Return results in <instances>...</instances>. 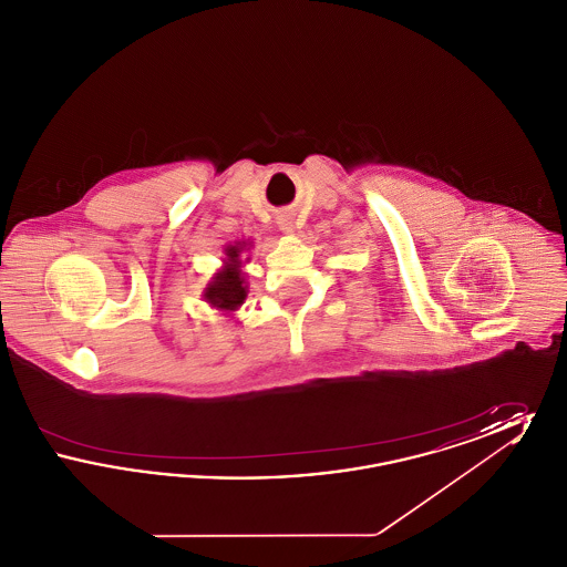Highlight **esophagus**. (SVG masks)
Segmentation results:
<instances>
[{
  "label": "esophagus",
  "instance_id": "1",
  "mask_svg": "<svg viewBox=\"0 0 567 567\" xmlns=\"http://www.w3.org/2000/svg\"><path fill=\"white\" fill-rule=\"evenodd\" d=\"M276 223H278L280 231H285V234H293L296 231V220H293L291 215H280L276 218Z\"/></svg>",
  "mask_w": 567,
  "mask_h": 567
}]
</instances>
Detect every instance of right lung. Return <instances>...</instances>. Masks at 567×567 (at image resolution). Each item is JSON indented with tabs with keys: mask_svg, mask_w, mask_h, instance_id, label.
<instances>
[{
	"mask_svg": "<svg viewBox=\"0 0 567 567\" xmlns=\"http://www.w3.org/2000/svg\"><path fill=\"white\" fill-rule=\"evenodd\" d=\"M250 248V240L227 244L220 270L216 271L202 293L204 301L220 310L223 315H234L246 301L248 285L243 268L244 264H248V257H244V252H248Z\"/></svg>",
	"mask_w": 567,
	"mask_h": 567,
	"instance_id": "obj_1",
	"label": "right lung"
}]
</instances>
